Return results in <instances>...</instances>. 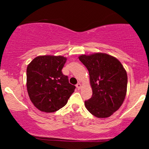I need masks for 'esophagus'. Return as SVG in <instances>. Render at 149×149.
Segmentation results:
<instances>
[{"mask_svg": "<svg viewBox=\"0 0 149 149\" xmlns=\"http://www.w3.org/2000/svg\"><path fill=\"white\" fill-rule=\"evenodd\" d=\"M76 88H77V89H78V90H80V89L81 88V85H80V83H78V84L76 85Z\"/></svg>", "mask_w": 149, "mask_h": 149, "instance_id": "34e87169", "label": "esophagus"}]
</instances>
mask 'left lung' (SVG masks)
Returning a JSON list of instances; mask_svg holds the SVG:
<instances>
[{
  "label": "left lung",
  "instance_id": "obj_1",
  "mask_svg": "<svg viewBox=\"0 0 149 149\" xmlns=\"http://www.w3.org/2000/svg\"><path fill=\"white\" fill-rule=\"evenodd\" d=\"M90 75L92 96L85 101L90 113L97 118L111 116L121 107L127 92V76L118 59L105 53L80 56Z\"/></svg>",
  "mask_w": 149,
  "mask_h": 149
}]
</instances>
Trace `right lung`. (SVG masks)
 <instances>
[{"label": "right lung", "instance_id": "right-lung-1", "mask_svg": "<svg viewBox=\"0 0 149 149\" xmlns=\"http://www.w3.org/2000/svg\"><path fill=\"white\" fill-rule=\"evenodd\" d=\"M66 58L44 55L36 57L26 69V87L33 105L40 111L52 113L64 107L76 87L62 73Z\"/></svg>", "mask_w": 149, "mask_h": 149}]
</instances>
